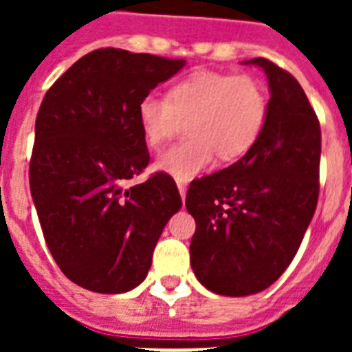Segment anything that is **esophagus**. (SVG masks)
Masks as SVG:
<instances>
[{
	"mask_svg": "<svg viewBox=\"0 0 352 352\" xmlns=\"http://www.w3.org/2000/svg\"><path fill=\"white\" fill-rule=\"evenodd\" d=\"M177 188H179V193H181V197L182 199L186 197V190H188L186 182H184V181H177Z\"/></svg>",
	"mask_w": 352,
	"mask_h": 352,
	"instance_id": "1",
	"label": "esophagus"
}]
</instances>
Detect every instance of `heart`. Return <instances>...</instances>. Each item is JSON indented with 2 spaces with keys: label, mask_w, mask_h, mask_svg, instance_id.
<instances>
[{
  "label": "heart",
  "mask_w": 352,
  "mask_h": 352,
  "mask_svg": "<svg viewBox=\"0 0 352 352\" xmlns=\"http://www.w3.org/2000/svg\"><path fill=\"white\" fill-rule=\"evenodd\" d=\"M268 115L265 85L252 74L203 71L181 80L168 96H142L137 117L149 146H160L188 120L190 137L157 157V170L190 181L215 160H235L257 142Z\"/></svg>",
  "instance_id": "obj_1"
}]
</instances>
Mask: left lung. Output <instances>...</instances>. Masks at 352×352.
Masks as SVG:
<instances>
[{"instance_id":"1","label":"left lung","mask_w":352,"mask_h":352,"mask_svg":"<svg viewBox=\"0 0 352 352\" xmlns=\"http://www.w3.org/2000/svg\"><path fill=\"white\" fill-rule=\"evenodd\" d=\"M268 115L257 142L225 170L193 181L186 210L195 219L190 263L208 290L261 292L287 270L320 193L322 129L298 80L267 58Z\"/></svg>"}]
</instances>
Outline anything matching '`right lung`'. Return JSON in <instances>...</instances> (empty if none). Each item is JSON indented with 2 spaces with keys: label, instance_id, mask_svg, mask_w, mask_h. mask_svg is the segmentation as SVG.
<instances>
[{
  "label": "right lung",
  "instance_id": "right-lung-1",
  "mask_svg": "<svg viewBox=\"0 0 352 352\" xmlns=\"http://www.w3.org/2000/svg\"><path fill=\"white\" fill-rule=\"evenodd\" d=\"M184 60L96 49L43 96L29 166L30 195L54 261L73 283L120 294L144 281L166 223L182 206L175 181L149 164L140 98Z\"/></svg>",
  "mask_w": 352,
  "mask_h": 352
}]
</instances>
